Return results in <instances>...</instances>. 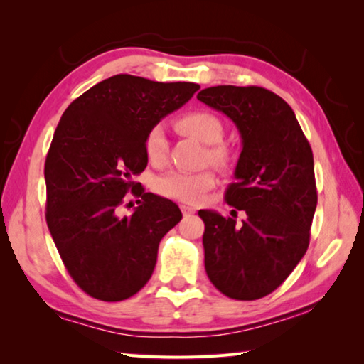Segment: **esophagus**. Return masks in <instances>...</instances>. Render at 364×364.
Returning a JSON list of instances; mask_svg holds the SVG:
<instances>
[{"mask_svg":"<svg viewBox=\"0 0 364 364\" xmlns=\"http://www.w3.org/2000/svg\"><path fill=\"white\" fill-rule=\"evenodd\" d=\"M180 208H181L183 215H191V213L196 212V208L194 207H189V205H181Z\"/></svg>","mask_w":364,"mask_h":364,"instance_id":"esophagus-1","label":"esophagus"}]
</instances>
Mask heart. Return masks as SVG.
Returning a JSON list of instances; mask_svg holds the SVG:
<instances>
[{
	"instance_id": "1",
	"label": "heart",
	"mask_w": 364,
	"mask_h": 364,
	"mask_svg": "<svg viewBox=\"0 0 364 364\" xmlns=\"http://www.w3.org/2000/svg\"><path fill=\"white\" fill-rule=\"evenodd\" d=\"M176 127L181 132L193 134L202 143L210 144L208 147V159L215 164H225L228 160V149L221 144L225 136V127L217 114L210 110H193L181 115L176 120ZM144 152L149 162L157 165H165L168 157V139L165 128L162 125L152 127L144 138ZM217 183V175L213 170H202L196 173L188 171H170L160 176L156 188L162 196L168 199L196 204L202 200V197L210 191Z\"/></svg>"
}]
</instances>
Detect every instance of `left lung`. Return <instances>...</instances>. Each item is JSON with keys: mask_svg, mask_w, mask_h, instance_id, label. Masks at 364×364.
I'll return each instance as SVG.
<instances>
[{"mask_svg": "<svg viewBox=\"0 0 364 364\" xmlns=\"http://www.w3.org/2000/svg\"><path fill=\"white\" fill-rule=\"evenodd\" d=\"M197 100L230 117L242 138L225 200L246 218L237 224L235 210L231 217L199 210L207 276L226 297L262 299L286 281L310 244L318 202L311 147L291 106L273 91L220 85Z\"/></svg>", "mask_w": 364, "mask_h": 364, "instance_id": "left-lung-1", "label": "left lung"}]
</instances>
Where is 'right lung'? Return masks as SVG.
Returning <instances> with one entry per match:
<instances>
[{
  "label": "right lung",
  "instance_id": "1",
  "mask_svg": "<svg viewBox=\"0 0 364 364\" xmlns=\"http://www.w3.org/2000/svg\"><path fill=\"white\" fill-rule=\"evenodd\" d=\"M199 88L120 73L85 91L60 117L45 162L46 223L90 297L130 299L151 279L160 239L183 215L175 202L136 190L133 176L147 165V132ZM130 188L140 205L120 215Z\"/></svg>",
  "mask_w": 364,
  "mask_h": 364
}]
</instances>
